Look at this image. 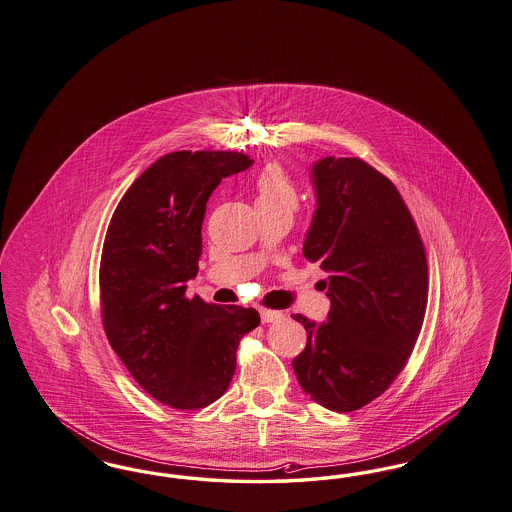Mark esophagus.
Returning a JSON list of instances; mask_svg holds the SVG:
<instances>
[{"label": "esophagus", "mask_w": 512, "mask_h": 512, "mask_svg": "<svg viewBox=\"0 0 512 512\" xmlns=\"http://www.w3.org/2000/svg\"><path fill=\"white\" fill-rule=\"evenodd\" d=\"M284 318V314L282 312H278V310H261V320H263V324H276V322H280Z\"/></svg>", "instance_id": "1"}]
</instances>
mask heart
<instances>
[{
    "label": "heart",
    "instance_id": "obj_1",
    "mask_svg": "<svg viewBox=\"0 0 512 512\" xmlns=\"http://www.w3.org/2000/svg\"><path fill=\"white\" fill-rule=\"evenodd\" d=\"M255 207L259 213L289 211L299 207V190L280 165H268L255 183Z\"/></svg>",
    "mask_w": 512,
    "mask_h": 512
}]
</instances>
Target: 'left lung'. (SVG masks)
I'll return each mask as SVG.
<instances>
[{
	"mask_svg": "<svg viewBox=\"0 0 512 512\" xmlns=\"http://www.w3.org/2000/svg\"><path fill=\"white\" fill-rule=\"evenodd\" d=\"M316 209L303 255L328 272V320H293L307 347L293 360L301 389L331 411H354L389 389L421 331L429 272L396 186L358 158L310 167Z\"/></svg>",
	"mask_w": 512,
	"mask_h": 512,
	"instance_id": "left-lung-1",
	"label": "left lung"
}]
</instances>
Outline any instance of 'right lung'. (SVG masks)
<instances>
[{"instance_id": "add662e5", "label": "right lung", "mask_w": 512, "mask_h": 512, "mask_svg": "<svg viewBox=\"0 0 512 512\" xmlns=\"http://www.w3.org/2000/svg\"><path fill=\"white\" fill-rule=\"evenodd\" d=\"M253 160L238 152H171L129 186L108 226L101 305L110 347L152 398L205 408L225 394L255 308L186 299L202 255L205 204Z\"/></svg>"}]
</instances>
